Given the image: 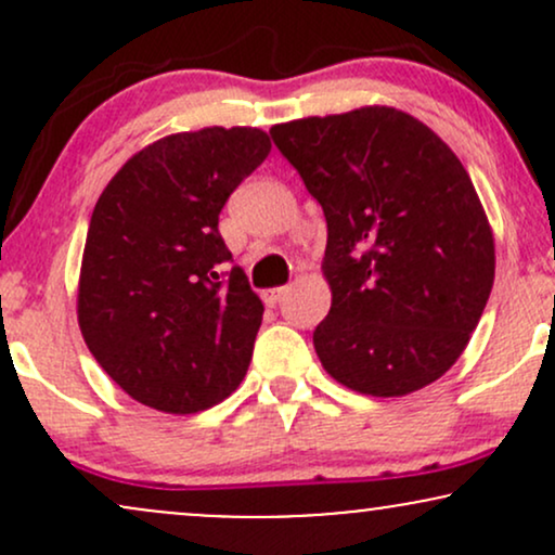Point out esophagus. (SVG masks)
Wrapping results in <instances>:
<instances>
[{
	"label": "esophagus",
	"instance_id": "34e87169",
	"mask_svg": "<svg viewBox=\"0 0 555 555\" xmlns=\"http://www.w3.org/2000/svg\"><path fill=\"white\" fill-rule=\"evenodd\" d=\"M286 292H289L286 286H273V289H266L263 292V302L266 305H279L286 297Z\"/></svg>",
	"mask_w": 555,
	"mask_h": 555
}]
</instances>
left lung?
<instances>
[{
  "label": "left lung",
  "mask_w": 555,
  "mask_h": 555,
  "mask_svg": "<svg viewBox=\"0 0 555 555\" xmlns=\"http://www.w3.org/2000/svg\"><path fill=\"white\" fill-rule=\"evenodd\" d=\"M321 203L331 310L313 331L331 378L404 397L460 360L493 289L495 250L467 169L391 106L273 125Z\"/></svg>",
  "instance_id": "obj_1"
}]
</instances>
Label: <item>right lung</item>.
<instances>
[{
    "label": "right lung",
    "mask_w": 555,
    "mask_h": 555,
    "mask_svg": "<svg viewBox=\"0 0 555 555\" xmlns=\"http://www.w3.org/2000/svg\"><path fill=\"white\" fill-rule=\"evenodd\" d=\"M269 151L256 127L162 138L95 203L78 321L95 362L140 404L193 415L245 378L263 302L229 269L219 214Z\"/></svg>",
    "instance_id": "1"
}]
</instances>
